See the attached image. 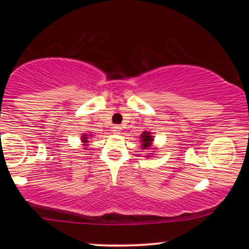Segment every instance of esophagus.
<instances>
[{"label": "esophagus", "mask_w": 249, "mask_h": 249, "mask_svg": "<svg viewBox=\"0 0 249 249\" xmlns=\"http://www.w3.org/2000/svg\"><path fill=\"white\" fill-rule=\"evenodd\" d=\"M121 130H122V127L119 126V125H115V126L112 127V131H113V133H117V134H118L119 132H121Z\"/></svg>", "instance_id": "obj_1"}]
</instances>
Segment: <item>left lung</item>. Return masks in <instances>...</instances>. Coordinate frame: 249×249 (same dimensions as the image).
<instances>
[{
	"label": "left lung",
	"mask_w": 249,
	"mask_h": 249,
	"mask_svg": "<svg viewBox=\"0 0 249 249\" xmlns=\"http://www.w3.org/2000/svg\"><path fill=\"white\" fill-rule=\"evenodd\" d=\"M141 139H142V148H144V150H146L152 145V142H153V137L151 136L150 132H147V131H144V132L142 133L141 136ZM147 157H151V156H147Z\"/></svg>",
	"instance_id": "left-lung-1"
}]
</instances>
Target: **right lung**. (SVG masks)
Instances as JSON below:
<instances>
[{
	"label": "right lung",
	"instance_id": "right-lung-1",
	"mask_svg": "<svg viewBox=\"0 0 249 249\" xmlns=\"http://www.w3.org/2000/svg\"><path fill=\"white\" fill-rule=\"evenodd\" d=\"M88 134H83V136H82V141H83V142H88Z\"/></svg>",
	"mask_w": 249,
	"mask_h": 249
}]
</instances>
